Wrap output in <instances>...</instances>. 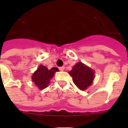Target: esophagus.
<instances>
[{"label":"esophagus","mask_w":128,"mask_h":128,"mask_svg":"<svg viewBox=\"0 0 128 128\" xmlns=\"http://www.w3.org/2000/svg\"><path fill=\"white\" fill-rule=\"evenodd\" d=\"M59 69H60V70L63 71L65 70V67L64 66H60V67H59Z\"/></svg>","instance_id":"obj_1"}]
</instances>
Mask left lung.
<instances>
[{
    "mask_svg": "<svg viewBox=\"0 0 128 128\" xmlns=\"http://www.w3.org/2000/svg\"><path fill=\"white\" fill-rule=\"evenodd\" d=\"M68 73L76 86L81 90H85L92 84L95 76L94 71L82 62L77 63Z\"/></svg>",
    "mask_w": 128,
    "mask_h": 128,
    "instance_id": "8db88e82",
    "label": "left lung"
}]
</instances>
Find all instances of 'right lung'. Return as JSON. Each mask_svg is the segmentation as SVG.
I'll return each mask as SVG.
<instances>
[{
	"mask_svg": "<svg viewBox=\"0 0 128 128\" xmlns=\"http://www.w3.org/2000/svg\"><path fill=\"white\" fill-rule=\"evenodd\" d=\"M58 68L53 67L48 70L46 66L40 65L38 69L32 76V81L40 90H43L49 84L50 80L54 76L55 72H58Z\"/></svg>",
	"mask_w": 128,
	"mask_h": 128,
	"instance_id": "right-lung-1",
	"label": "right lung"
}]
</instances>
